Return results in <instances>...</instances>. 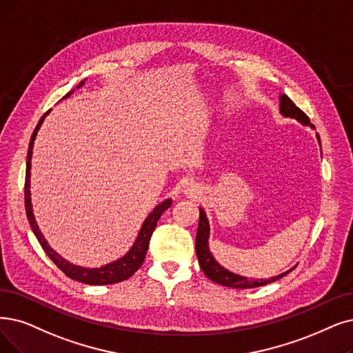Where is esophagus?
I'll return each mask as SVG.
<instances>
[{"mask_svg": "<svg viewBox=\"0 0 353 353\" xmlns=\"http://www.w3.org/2000/svg\"><path fill=\"white\" fill-rule=\"evenodd\" d=\"M184 192H185L187 195H190L191 199H194V196H196V190H194V188H192V187H190V185L184 187Z\"/></svg>", "mask_w": 353, "mask_h": 353, "instance_id": "esophagus-1", "label": "esophagus"}]
</instances>
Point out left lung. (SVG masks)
Returning a JSON list of instances; mask_svg holds the SVG:
<instances>
[{
	"instance_id": "8db88e82",
	"label": "left lung",
	"mask_w": 353,
	"mask_h": 353,
	"mask_svg": "<svg viewBox=\"0 0 353 353\" xmlns=\"http://www.w3.org/2000/svg\"><path fill=\"white\" fill-rule=\"evenodd\" d=\"M279 112L284 117L295 119L299 123H301L304 125H310V128L314 129V125L310 123V119L305 116V112L295 105L285 94L279 97ZM316 136H317L319 143H320L319 134H316ZM208 236H210L208 220H207L204 210L200 207V221H199V229H196V237H195L196 258H199V263L201 266L203 272L205 274V276L220 285L232 287V288H242V290L262 287V285L274 283V281H278L279 278H283L284 275L290 274L294 270V268H291L290 271H287L284 274H279L272 278H268V279H248L246 276L233 274L228 270H224V268L214 259V256L211 255L210 248H208Z\"/></svg>"
}]
</instances>
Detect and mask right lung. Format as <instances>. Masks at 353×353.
Here are the masks:
<instances>
[{
    "instance_id": "obj_1",
    "label": "right lung",
    "mask_w": 353,
    "mask_h": 353,
    "mask_svg": "<svg viewBox=\"0 0 353 353\" xmlns=\"http://www.w3.org/2000/svg\"><path fill=\"white\" fill-rule=\"evenodd\" d=\"M83 85V81L79 82V85L77 88H81ZM75 90H72L70 92H68L63 98L69 97ZM49 114V111L46 114L41 117L36 125V129L32 134L30 143H29V152H27V165H26V182H24V204H26V213H27V219H29L30 228L34 233V236L37 237L39 243L43 248V250L46 252V255L52 259V262L59 268V270L69 276L70 279L79 281V283L88 284V285H108V284H116V283H121V281L130 278L140 266H142L146 252L149 248V241L150 236L157 228L158 220L161 219V216L163 214V211L168 210L172 204V200L168 199L165 201H162L161 204H158L157 207L153 208L152 213L146 217V220L142 224V229H140L136 242L132 246V249L125 253V255L114 262L107 263L101 268H82V266H77L69 263L68 261H65L62 256H59V253H56L48 243L46 239L41 234L39 225L34 220V214H33V207H32V196H30V169H32V153H33V145H34V139L37 134V130L40 129L41 123H43L45 117Z\"/></svg>"
}]
</instances>
